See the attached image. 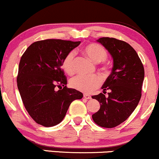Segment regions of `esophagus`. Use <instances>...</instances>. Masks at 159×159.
I'll return each mask as SVG.
<instances>
[{"label":"esophagus","mask_w":159,"mask_h":159,"mask_svg":"<svg viewBox=\"0 0 159 159\" xmlns=\"http://www.w3.org/2000/svg\"><path fill=\"white\" fill-rule=\"evenodd\" d=\"M83 97H84L85 99H91V98H92L91 95H89V94H83Z\"/></svg>","instance_id":"esophagus-1"}]
</instances>
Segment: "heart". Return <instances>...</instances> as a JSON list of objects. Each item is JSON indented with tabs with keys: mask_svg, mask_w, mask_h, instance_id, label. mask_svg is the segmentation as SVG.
<instances>
[{
	"mask_svg": "<svg viewBox=\"0 0 159 159\" xmlns=\"http://www.w3.org/2000/svg\"><path fill=\"white\" fill-rule=\"evenodd\" d=\"M84 52L87 56L96 63L103 61L107 58V52L102 46L98 43H91L84 48ZM75 52L71 51L67 53L62 61V68L67 74L73 75L75 71ZM101 80L98 75L84 76L77 75L70 80V85L72 88L80 92H93L94 89L98 88L101 85Z\"/></svg>",
	"mask_w": 159,
	"mask_h": 159,
	"instance_id": "b5f03b06",
	"label": "heart"
}]
</instances>
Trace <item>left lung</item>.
<instances>
[{
    "instance_id": "1",
    "label": "left lung",
    "mask_w": 159,
    "mask_h": 159,
    "mask_svg": "<svg viewBox=\"0 0 159 159\" xmlns=\"http://www.w3.org/2000/svg\"><path fill=\"white\" fill-rule=\"evenodd\" d=\"M97 41L111 55L113 66L101 87L103 93L92 97L101 104L92 119L98 125L111 128L125 122L137 107L141 98L144 68L137 52L128 43L113 37ZM107 90L110 92L106 97Z\"/></svg>"
}]
</instances>
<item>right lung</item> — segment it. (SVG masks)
Returning a JSON list of instances; mask_svg holds the SVG:
<instances>
[{
	"instance_id": "right-lung-1",
	"label": "right lung",
	"mask_w": 159,
	"mask_h": 159,
	"mask_svg": "<svg viewBox=\"0 0 159 159\" xmlns=\"http://www.w3.org/2000/svg\"><path fill=\"white\" fill-rule=\"evenodd\" d=\"M80 44V41L48 39L33 43L22 55L17 86L25 107L37 124H59L71 102L83 98L82 92L67 88L61 69L66 55Z\"/></svg>"
}]
</instances>
